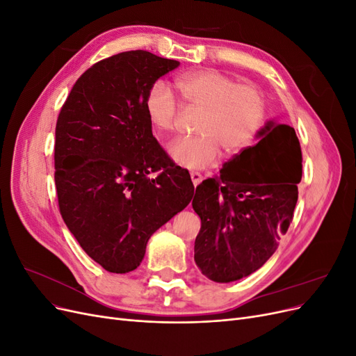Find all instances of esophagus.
<instances>
[{"mask_svg": "<svg viewBox=\"0 0 356 356\" xmlns=\"http://www.w3.org/2000/svg\"><path fill=\"white\" fill-rule=\"evenodd\" d=\"M190 177H191V181H193V184H195V187H197L203 179V175L200 174V172H191Z\"/></svg>", "mask_w": 356, "mask_h": 356, "instance_id": "esophagus-1", "label": "esophagus"}]
</instances>
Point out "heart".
<instances>
[{
	"mask_svg": "<svg viewBox=\"0 0 356 356\" xmlns=\"http://www.w3.org/2000/svg\"><path fill=\"white\" fill-rule=\"evenodd\" d=\"M181 99L188 108H197L196 136L181 138L168 153L177 165L204 169L217 163L221 149L234 156L250 147L266 118V102L260 89L250 83H236L217 70L186 72L175 80ZM144 110L159 136L174 132L179 106L163 81H154L145 95Z\"/></svg>",
	"mask_w": 356,
	"mask_h": 356,
	"instance_id": "obj_1",
	"label": "heart"
}]
</instances>
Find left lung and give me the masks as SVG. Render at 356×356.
I'll return each instance as SVG.
<instances>
[{
  "label": "left lung",
  "mask_w": 356,
  "mask_h": 356,
  "mask_svg": "<svg viewBox=\"0 0 356 356\" xmlns=\"http://www.w3.org/2000/svg\"><path fill=\"white\" fill-rule=\"evenodd\" d=\"M301 160L294 129L267 123L255 145L196 187L191 204L202 227L195 261L204 276L238 281L273 255L294 217Z\"/></svg>",
  "instance_id": "1"
}]
</instances>
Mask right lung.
<instances>
[{"label":"right lung","mask_w":356,"mask_h":356,"mask_svg":"<svg viewBox=\"0 0 356 356\" xmlns=\"http://www.w3.org/2000/svg\"><path fill=\"white\" fill-rule=\"evenodd\" d=\"M178 65L145 50L102 59L75 81L58 117L60 215L84 252L111 273L135 270L149 236L195 195L144 110L149 86Z\"/></svg>","instance_id":"1"}]
</instances>
